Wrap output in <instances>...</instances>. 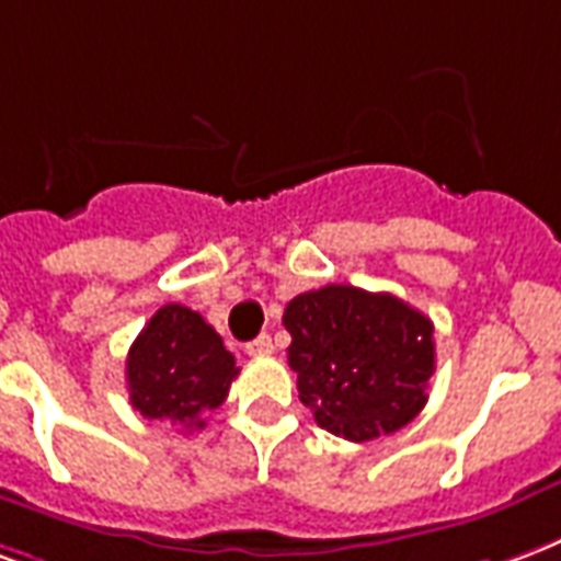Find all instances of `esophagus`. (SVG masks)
I'll use <instances>...</instances> for the list:
<instances>
[{"mask_svg": "<svg viewBox=\"0 0 561 561\" xmlns=\"http://www.w3.org/2000/svg\"><path fill=\"white\" fill-rule=\"evenodd\" d=\"M247 354L249 356L273 354V339H270V335H259V339H252V342L247 344Z\"/></svg>", "mask_w": 561, "mask_h": 561, "instance_id": "1", "label": "esophagus"}]
</instances>
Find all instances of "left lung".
Here are the masks:
<instances>
[{
    "label": "left lung",
    "mask_w": 561,
    "mask_h": 561,
    "mask_svg": "<svg viewBox=\"0 0 561 561\" xmlns=\"http://www.w3.org/2000/svg\"><path fill=\"white\" fill-rule=\"evenodd\" d=\"M288 365L314 422L365 443L419 416L434 375V323L392 294L327 285L285 309Z\"/></svg>",
    "instance_id": "1"
}]
</instances>
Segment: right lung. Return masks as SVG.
Segmentation results:
<instances>
[{"label": "right lung", "instance_id": "1", "mask_svg": "<svg viewBox=\"0 0 561 561\" xmlns=\"http://www.w3.org/2000/svg\"><path fill=\"white\" fill-rule=\"evenodd\" d=\"M234 356L210 323L181 302L157 309L127 354L130 404L169 428L196 431L238 377Z\"/></svg>", "mask_w": 561, "mask_h": 561}]
</instances>
